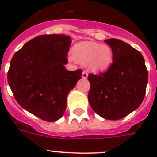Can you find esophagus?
Returning a JSON list of instances; mask_svg holds the SVG:
<instances>
[{
	"label": "esophagus",
	"mask_w": 157,
	"mask_h": 157,
	"mask_svg": "<svg viewBox=\"0 0 157 157\" xmlns=\"http://www.w3.org/2000/svg\"><path fill=\"white\" fill-rule=\"evenodd\" d=\"M87 77H88V72L86 71H83V72H82V78L83 79H87Z\"/></svg>",
	"instance_id": "1"
}]
</instances>
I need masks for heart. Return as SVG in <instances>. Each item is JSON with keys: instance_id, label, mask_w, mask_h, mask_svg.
Wrapping results in <instances>:
<instances>
[{"instance_id": "heart-1", "label": "heart", "mask_w": 157, "mask_h": 157, "mask_svg": "<svg viewBox=\"0 0 157 157\" xmlns=\"http://www.w3.org/2000/svg\"><path fill=\"white\" fill-rule=\"evenodd\" d=\"M75 59L82 64L89 63L90 67L96 71H103L112 61V49L105 45L94 41H82L73 47Z\"/></svg>"}]
</instances>
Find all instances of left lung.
<instances>
[{"mask_svg":"<svg viewBox=\"0 0 157 157\" xmlns=\"http://www.w3.org/2000/svg\"><path fill=\"white\" fill-rule=\"evenodd\" d=\"M112 48V64L98 75L89 74L91 108L107 120L126 117L144 100L148 72L142 54L118 39L104 40Z\"/></svg>","mask_w":157,"mask_h":157,"instance_id":"obj_1","label":"left lung"}]
</instances>
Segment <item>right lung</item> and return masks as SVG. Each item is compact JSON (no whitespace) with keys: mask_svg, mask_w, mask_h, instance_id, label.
Listing matches in <instances>:
<instances>
[{"mask_svg":"<svg viewBox=\"0 0 157 157\" xmlns=\"http://www.w3.org/2000/svg\"><path fill=\"white\" fill-rule=\"evenodd\" d=\"M71 42L68 36H38L26 43L10 61L7 79L16 101L46 121L63 117L67 96L81 78V69L71 71L64 67Z\"/></svg>","mask_w":157,"mask_h":157,"instance_id":"add662e5","label":"right lung"}]
</instances>
